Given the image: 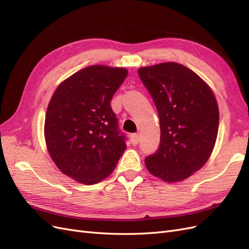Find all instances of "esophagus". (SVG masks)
Returning <instances> with one entry per match:
<instances>
[{
    "instance_id": "1",
    "label": "esophagus",
    "mask_w": 249,
    "mask_h": 249,
    "mask_svg": "<svg viewBox=\"0 0 249 249\" xmlns=\"http://www.w3.org/2000/svg\"><path fill=\"white\" fill-rule=\"evenodd\" d=\"M139 141H140V138H139L138 134H132L131 135V142H132L133 145H137Z\"/></svg>"
}]
</instances>
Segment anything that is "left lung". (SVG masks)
Wrapping results in <instances>:
<instances>
[{"label": "left lung", "instance_id": "left-lung-1", "mask_svg": "<svg viewBox=\"0 0 249 249\" xmlns=\"http://www.w3.org/2000/svg\"><path fill=\"white\" fill-rule=\"evenodd\" d=\"M139 77L152 95L160 119L157 152L145 158L153 176L167 183L192 176L214 148L219 111L207 83L176 62L141 67Z\"/></svg>", "mask_w": 249, "mask_h": 249}]
</instances>
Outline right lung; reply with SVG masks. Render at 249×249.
<instances>
[{"label": "right lung", "instance_id": "right-lung-1", "mask_svg": "<svg viewBox=\"0 0 249 249\" xmlns=\"http://www.w3.org/2000/svg\"><path fill=\"white\" fill-rule=\"evenodd\" d=\"M127 76L122 67L88 66L63 81L53 94L44 137L53 161L82 184H96L115 168L126 148L111 100Z\"/></svg>", "mask_w": 249, "mask_h": 249}]
</instances>
